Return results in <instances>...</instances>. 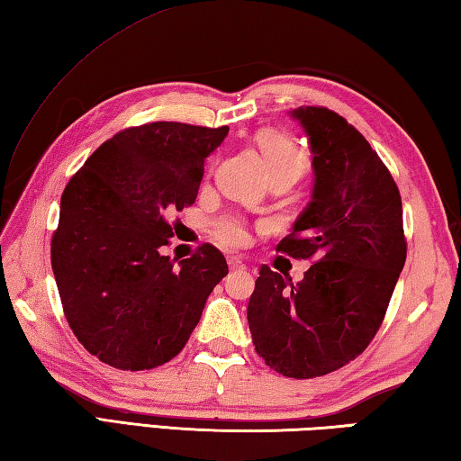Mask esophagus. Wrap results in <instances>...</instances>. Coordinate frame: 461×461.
<instances>
[{"instance_id":"34e87169","label":"esophagus","mask_w":461,"mask_h":461,"mask_svg":"<svg viewBox=\"0 0 461 461\" xmlns=\"http://www.w3.org/2000/svg\"><path fill=\"white\" fill-rule=\"evenodd\" d=\"M228 264H230V270H233V272H241V270H246V264L241 262L240 258H236V256H230V258H228Z\"/></svg>"}]
</instances>
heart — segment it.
Returning <instances> with one entry per match:
<instances>
[{
  "mask_svg": "<svg viewBox=\"0 0 461 461\" xmlns=\"http://www.w3.org/2000/svg\"><path fill=\"white\" fill-rule=\"evenodd\" d=\"M258 148L264 158V167L270 178L288 176L299 181L307 170V156L291 138L278 131L267 130L258 136ZM215 238L228 248H240L248 241L246 225L238 220H220L215 223Z\"/></svg>",
  "mask_w": 461,
  "mask_h": 461,
  "instance_id": "b5f03b06",
  "label": "heart"
}]
</instances>
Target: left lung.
<instances>
[{
    "instance_id": "obj_1",
    "label": "left lung",
    "mask_w": 461,
    "mask_h": 461,
    "mask_svg": "<svg viewBox=\"0 0 461 461\" xmlns=\"http://www.w3.org/2000/svg\"><path fill=\"white\" fill-rule=\"evenodd\" d=\"M313 154V194L276 249L313 264L301 283L260 268L248 303L256 352L288 378H315L360 356L407 260L402 203L368 140L327 107L291 112Z\"/></svg>"
}]
</instances>
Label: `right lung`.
Masks as SVG:
<instances>
[{
	"label": "right lung",
	"instance_id": "obj_1",
	"mask_svg": "<svg viewBox=\"0 0 461 461\" xmlns=\"http://www.w3.org/2000/svg\"><path fill=\"white\" fill-rule=\"evenodd\" d=\"M230 128L154 122L93 152L60 199L50 262L65 317L89 354L150 370L181 352L228 275L212 244L178 264L160 254L168 215L197 199L205 158Z\"/></svg>",
	"mask_w": 461,
	"mask_h": 461
}]
</instances>
